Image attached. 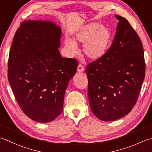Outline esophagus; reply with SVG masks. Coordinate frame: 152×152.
<instances>
[{"label":"esophagus","instance_id":"34e87169","mask_svg":"<svg viewBox=\"0 0 152 152\" xmlns=\"http://www.w3.org/2000/svg\"><path fill=\"white\" fill-rule=\"evenodd\" d=\"M77 70H78V72H83L84 70V68L82 66V64H79L78 68H77Z\"/></svg>","mask_w":152,"mask_h":152}]
</instances>
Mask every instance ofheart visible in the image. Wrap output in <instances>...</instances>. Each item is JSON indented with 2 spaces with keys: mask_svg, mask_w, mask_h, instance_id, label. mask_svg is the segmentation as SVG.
Instances as JSON below:
<instances>
[{
  "mask_svg": "<svg viewBox=\"0 0 152 152\" xmlns=\"http://www.w3.org/2000/svg\"><path fill=\"white\" fill-rule=\"evenodd\" d=\"M111 38L110 29L99 23H88L74 34V41L83 44V51L91 60L96 61L105 55L109 48ZM65 46L71 54L78 51L76 43L70 39H65Z\"/></svg>",
  "mask_w": 152,
  "mask_h": 152,
  "instance_id": "obj_1",
  "label": "heart"
}]
</instances>
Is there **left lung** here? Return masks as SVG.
<instances>
[{
  "label": "left lung",
  "mask_w": 152,
  "mask_h": 152,
  "mask_svg": "<svg viewBox=\"0 0 152 152\" xmlns=\"http://www.w3.org/2000/svg\"><path fill=\"white\" fill-rule=\"evenodd\" d=\"M115 18L119 22L111 47L86 69L91 111L104 121L119 119L131 111L145 77L140 39L126 19Z\"/></svg>",
  "instance_id": "8db88e82"
}]
</instances>
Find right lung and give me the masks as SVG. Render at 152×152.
Segmentation results:
<instances>
[{
  "label": "right lung",
  "instance_id": "right-lung-1",
  "mask_svg": "<svg viewBox=\"0 0 152 152\" xmlns=\"http://www.w3.org/2000/svg\"><path fill=\"white\" fill-rule=\"evenodd\" d=\"M61 29L47 21L24 20L9 53L8 79L17 103L31 119L49 123L61 113L64 97L78 62L62 58Z\"/></svg>",
  "mask_w": 152,
  "mask_h": 152
}]
</instances>
